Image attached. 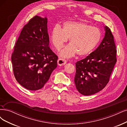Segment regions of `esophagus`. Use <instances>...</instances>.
<instances>
[{
	"instance_id": "obj_1",
	"label": "esophagus",
	"mask_w": 127,
	"mask_h": 127,
	"mask_svg": "<svg viewBox=\"0 0 127 127\" xmlns=\"http://www.w3.org/2000/svg\"><path fill=\"white\" fill-rule=\"evenodd\" d=\"M67 63V61L65 60L64 59L60 58L58 60V64L59 65H64Z\"/></svg>"
}]
</instances>
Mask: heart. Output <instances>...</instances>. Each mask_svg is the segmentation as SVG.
Segmentation results:
<instances>
[{"label": "heart", "instance_id": "1", "mask_svg": "<svg viewBox=\"0 0 127 127\" xmlns=\"http://www.w3.org/2000/svg\"><path fill=\"white\" fill-rule=\"evenodd\" d=\"M101 32L98 28L79 21H66L62 28L56 25L51 32V40L58 50L63 47L69 39L70 45L61 51L64 58H70L76 54L79 56L89 54L98 46L101 39Z\"/></svg>", "mask_w": 127, "mask_h": 127}]
</instances>
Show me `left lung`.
I'll return each mask as SVG.
<instances>
[{
  "label": "left lung",
  "instance_id": "obj_1",
  "mask_svg": "<svg viewBox=\"0 0 127 127\" xmlns=\"http://www.w3.org/2000/svg\"><path fill=\"white\" fill-rule=\"evenodd\" d=\"M105 35L99 47L76 63L75 83L85 95L98 93L106 86L117 62L116 47L110 29L104 27Z\"/></svg>",
  "mask_w": 127,
  "mask_h": 127
}]
</instances>
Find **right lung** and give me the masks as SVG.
Here are the masks:
<instances>
[{
	"label": "right lung",
	"mask_w": 127,
	"mask_h": 127,
	"mask_svg": "<svg viewBox=\"0 0 127 127\" xmlns=\"http://www.w3.org/2000/svg\"><path fill=\"white\" fill-rule=\"evenodd\" d=\"M49 43L47 18L35 16L22 29L11 56L15 77L26 89H41L57 68L58 56Z\"/></svg>",
	"instance_id": "obj_1"
}]
</instances>
